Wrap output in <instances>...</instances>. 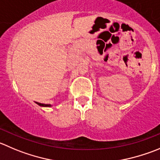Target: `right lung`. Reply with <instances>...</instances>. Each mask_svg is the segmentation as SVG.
<instances>
[{
    "instance_id": "right-lung-1",
    "label": "right lung",
    "mask_w": 160,
    "mask_h": 160,
    "mask_svg": "<svg viewBox=\"0 0 160 160\" xmlns=\"http://www.w3.org/2000/svg\"><path fill=\"white\" fill-rule=\"evenodd\" d=\"M36 103H37L38 105H40V106H43V107H51L52 106V105H50V104H42V103H39V102H36Z\"/></svg>"
}]
</instances>
